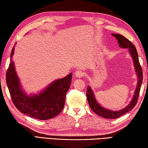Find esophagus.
I'll return each mask as SVG.
<instances>
[{"label":"esophagus","instance_id":"1","mask_svg":"<svg viewBox=\"0 0 148 148\" xmlns=\"http://www.w3.org/2000/svg\"><path fill=\"white\" fill-rule=\"evenodd\" d=\"M84 73L82 71H77L75 72V76H76L77 77H82L84 76Z\"/></svg>","mask_w":148,"mask_h":148}]
</instances>
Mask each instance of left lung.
Returning <instances> with one entry per match:
<instances>
[{"mask_svg": "<svg viewBox=\"0 0 148 148\" xmlns=\"http://www.w3.org/2000/svg\"><path fill=\"white\" fill-rule=\"evenodd\" d=\"M112 36H114L116 39L118 40V42L119 44V47H121L122 48L128 49V51H129L132 58L133 59L134 69L137 74L138 80L134 97L129 104L124 109L116 111L107 109L100 106L96 100L95 95H94V93L92 88H91V87L89 86H88V88L86 90V97L88 102L89 103L90 108L92 109V111L94 112H95L97 114H98L100 116H102V117L104 118L108 119H115L120 117V116L126 114L128 111H131V110L136 106V103H137V100L139 99L138 97L139 96L141 84H142L143 79L142 67H141L139 61V58H138V54L136 46H135L129 40L125 38L124 36H123L121 34H112Z\"/></svg>", "mask_w": 148, "mask_h": 148, "instance_id": "1", "label": "left lung"}]
</instances>
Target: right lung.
I'll list each match as a JSON object with an SVG mask.
<instances>
[{
	"label": "right lung",
	"instance_id": "1",
	"mask_svg": "<svg viewBox=\"0 0 148 148\" xmlns=\"http://www.w3.org/2000/svg\"><path fill=\"white\" fill-rule=\"evenodd\" d=\"M14 46L11 53V62L6 72V83L12 101L19 111L35 119L46 120L59 114L64 107L66 93L70 88L72 73L53 81L36 95H27L21 89L20 79L12 60Z\"/></svg>",
	"mask_w": 148,
	"mask_h": 148
}]
</instances>
